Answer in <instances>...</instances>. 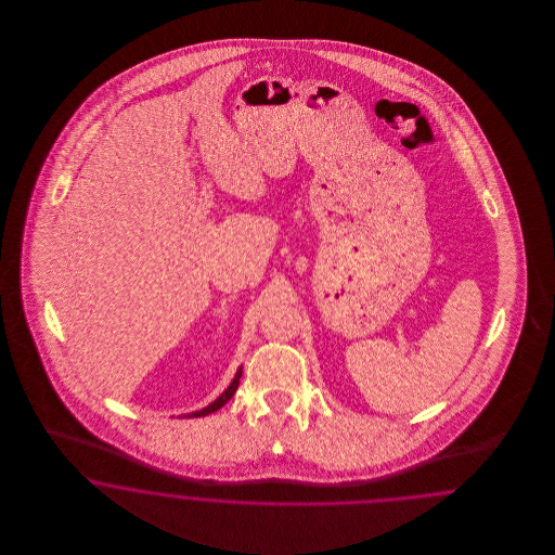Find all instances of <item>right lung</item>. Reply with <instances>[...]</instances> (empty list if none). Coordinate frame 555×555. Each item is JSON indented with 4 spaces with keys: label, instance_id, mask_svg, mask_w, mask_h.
<instances>
[{
    "label": "right lung",
    "instance_id": "1",
    "mask_svg": "<svg viewBox=\"0 0 555 555\" xmlns=\"http://www.w3.org/2000/svg\"><path fill=\"white\" fill-rule=\"evenodd\" d=\"M240 378H242V366L237 369L235 372L234 380L230 383V387L225 388L221 395H219L218 399L214 401V403L207 404V406H203L202 411H193V413H186V415H181L183 420H191V417H205V415H211V413H216L218 409H221L223 404L228 403L232 397H234L235 388L240 385Z\"/></svg>",
    "mask_w": 555,
    "mask_h": 555
}]
</instances>
